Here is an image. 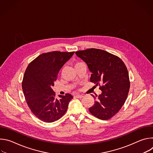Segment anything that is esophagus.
I'll use <instances>...</instances> for the list:
<instances>
[{"label":"esophagus","mask_w":153,"mask_h":153,"mask_svg":"<svg viewBox=\"0 0 153 153\" xmlns=\"http://www.w3.org/2000/svg\"><path fill=\"white\" fill-rule=\"evenodd\" d=\"M75 97H77V98H79V99H81V98H82L83 97V95H80V94H77V95L75 96Z\"/></svg>","instance_id":"34e87169"}]
</instances>
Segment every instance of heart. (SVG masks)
Masks as SVG:
<instances>
[{"instance_id":"obj_1","label":"heart","mask_w":153,"mask_h":153,"mask_svg":"<svg viewBox=\"0 0 153 153\" xmlns=\"http://www.w3.org/2000/svg\"><path fill=\"white\" fill-rule=\"evenodd\" d=\"M81 63H82V62H76V63H75V67L76 66H77V65H80V64H81Z\"/></svg>"}]
</instances>
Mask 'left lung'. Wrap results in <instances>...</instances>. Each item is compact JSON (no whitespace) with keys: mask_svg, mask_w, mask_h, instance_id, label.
<instances>
[{"mask_svg":"<svg viewBox=\"0 0 153 153\" xmlns=\"http://www.w3.org/2000/svg\"><path fill=\"white\" fill-rule=\"evenodd\" d=\"M76 54L91 72L90 82L99 85L102 91L98 96L91 94L96 101L89 111L101 120L111 119L119 111L128 97L130 82L126 65L117 56L100 49H86Z\"/></svg>","mask_w":153,"mask_h":153,"instance_id":"1","label":"left lung"}]
</instances>
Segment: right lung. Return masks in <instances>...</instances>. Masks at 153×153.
I'll return each mask as SVG.
<instances>
[{"mask_svg": "<svg viewBox=\"0 0 153 153\" xmlns=\"http://www.w3.org/2000/svg\"><path fill=\"white\" fill-rule=\"evenodd\" d=\"M74 52L53 51L43 53L34 59L25 70L22 86L31 112L43 122L51 123L66 113L73 98L70 94L56 98L52 89L57 74Z\"/></svg>", "mask_w": 153, "mask_h": 153, "instance_id": "obj_1", "label": "right lung"}]
</instances>
